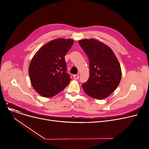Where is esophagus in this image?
I'll return each mask as SVG.
<instances>
[{"label":"esophagus","mask_w":149,"mask_h":149,"mask_svg":"<svg viewBox=\"0 0 149 149\" xmlns=\"http://www.w3.org/2000/svg\"><path fill=\"white\" fill-rule=\"evenodd\" d=\"M73 77H74V79L77 80V79H79V76L78 75H73Z\"/></svg>","instance_id":"34e87169"}]
</instances>
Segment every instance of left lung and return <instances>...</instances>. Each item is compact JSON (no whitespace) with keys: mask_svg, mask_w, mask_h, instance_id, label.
Segmentation results:
<instances>
[{"mask_svg":"<svg viewBox=\"0 0 149 149\" xmlns=\"http://www.w3.org/2000/svg\"><path fill=\"white\" fill-rule=\"evenodd\" d=\"M79 43L89 61V78L82 84L84 91L95 99L107 98L121 81V69L118 59L108 46L95 39H83Z\"/></svg>","mask_w":149,"mask_h":149,"instance_id":"8db88e82","label":"left lung"}]
</instances>
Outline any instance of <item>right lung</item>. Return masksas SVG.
Listing matches in <instances>:
<instances>
[{"label":"right lung","instance_id":"obj_1","mask_svg":"<svg viewBox=\"0 0 149 149\" xmlns=\"http://www.w3.org/2000/svg\"><path fill=\"white\" fill-rule=\"evenodd\" d=\"M72 39L58 38L46 43L31 60L28 72L31 84L42 97H52L63 90L70 77L66 72L65 56Z\"/></svg>","mask_w":149,"mask_h":149}]
</instances>
